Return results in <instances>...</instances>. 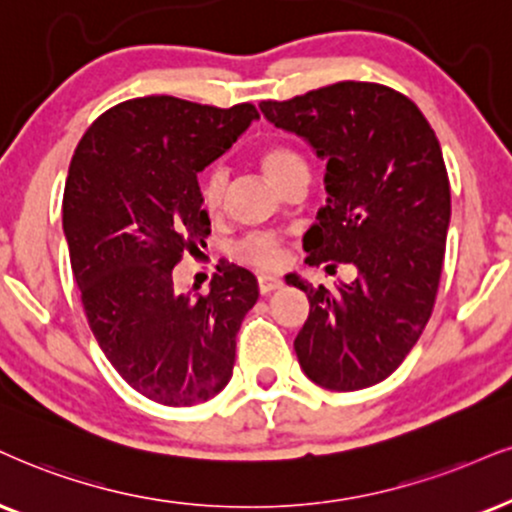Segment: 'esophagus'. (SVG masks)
Returning <instances> with one entry per match:
<instances>
[{
    "label": "esophagus",
    "mask_w": 512,
    "mask_h": 512,
    "mask_svg": "<svg viewBox=\"0 0 512 512\" xmlns=\"http://www.w3.org/2000/svg\"><path fill=\"white\" fill-rule=\"evenodd\" d=\"M282 282L277 280L273 275H258V292L261 294H270L275 292V289H280Z\"/></svg>",
    "instance_id": "1"
}]
</instances>
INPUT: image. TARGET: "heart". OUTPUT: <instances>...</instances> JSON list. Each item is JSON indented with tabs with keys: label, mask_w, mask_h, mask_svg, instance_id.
Segmentation results:
<instances>
[{
	"label": "heart",
	"mask_w": 512,
	"mask_h": 512,
	"mask_svg": "<svg viewBox=\"0 0 512 512\" xmlns=\"http://www.w3.org/2000/svg\"><path fill=\"white\" fill-rule=\"evenodd\" d=\"M258 163H261V168L266 170V175L275 182L277 187H280L287 178H292L294 173H299V170H306L308 173L306 156L289 142H273L268 144V147H263L261 154H258ZM225 187H227L225 168L223 166L208 168L199 185V197L206 211L216 213L218 208L223 206ZM235 256L242 263H249V266L254 268L273 270L282 263L285 246H282V239L273 235V232H251V235L239 239L235 246Z\"/></svg>",
	"instance_id": "obj_1"
}]
</instances>
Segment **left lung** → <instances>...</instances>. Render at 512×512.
<instances>
[{
	"label": "left lung",
	"instance_id": "left-lung-1",
	"mask_svg": "<svg viewBox=\"0 0 512 512\" xmlns=\"http://www.w3.org/2000/svg\"><path fill=\"white\" fill-rule=\"evenodd\" d=\"M261 111L327 161L330 197L304 237L306 263L358 270L337 292L289 277L311 304L296 358L325 389L372 387L403 363L437 301L451 220L437 135L406 94L380 82H334Z\"/></svg>",
	"mask_w": 512,
	"mask_h": 512
}]
</instances>
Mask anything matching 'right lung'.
<instances>
[{
	"label": "right lung",
	"mask_w": 512,
	"mask_h": 512,
	"mask_svg": "<svg viewBox=\"0 0 512 512\" xmlns=\"http://www.w3.org/2000/svg\"><path fill=\"white\" fill-rule=\"evenodd\" d=\"M258 118L187 99L116 104L75 147L63 232L90 330L118 375L163 406L208 401L230 382L256 277L227 266L204 296L180 294L173 268L211 235L197 175Z\"/></svg>",
	"instance_id": "add662e5"
}]
</instances>
